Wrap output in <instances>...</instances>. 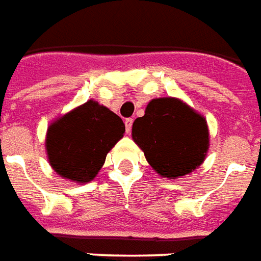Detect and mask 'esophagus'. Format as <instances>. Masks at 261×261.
Instances as JSON below:
<instances>
[{"label":"esophagus","instance_id":"1","mask_svg":"<svg viewBox=\"0 0 261 261\" xmlns=\"http://www.w3.org/2000/svg\"><path fill=\"white\" fill-rule=\"evenodd\" d=\"M124 124H125V131H127V133H130L131 127H133V119H131V117L125 119Z\"/></svg>","mask_w":261,"mask_h":261}]
</instances>
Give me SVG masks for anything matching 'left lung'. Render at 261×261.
<instances>
[{"instance_id":"left-lung-1","label":"left lung","mask_w":261,"mask_h":261,"mask_svg":"<svg viewBox=\"0 0 261 261\" xmlns=\"http://www.w3.org/2000/svg\"><path fill=\"white\" fill-rule=\"evenodd\" d=\"M133 140L162 177L178 178L203 163L209 128L203 116L177 98H156L133 123Z\"/></svg>"}]
</instances>
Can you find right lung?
Returning <instances> with one entry per match:
<instances>
[{
  "mask_svg": "<svg viewBox=\"0 0 261 261\" xmlns=\"http://www.w3.org/2000/svg\"><path fill=\"white\" fill-rule=\"evenodd\" d=\"M124 131L119 116L90 99L49 124L45 138L48 162L63 178L90 182Z\"/></svg>",
  "mask_w": 261,
  "mask_h": 261,
  "instance_id": "add662e5",
  "label": "right lung"
}]
</instances>
